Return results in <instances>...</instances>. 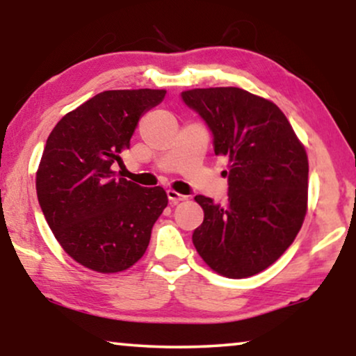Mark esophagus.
I'll use <instances>...</instances> for the list:
<instances>
[{
    "label": "esophagus",
    "instance_id": "obj_1",
    "mask_svg": "<svg viewBox=\"0 0 356 356\" xmlns=\"http://www.w3.org/2000/svg\"><path fill=\"white\" fill-rule=\"evenodd\" d=\"M167 196H168L170 202H172V204H178V202L186 201V199H188V196H184V194H179V193H177V191H175V189H168V191H167Z\"/></svg>",
    "mask_w": 356,
    "mask_h": 356
}]
</instances>
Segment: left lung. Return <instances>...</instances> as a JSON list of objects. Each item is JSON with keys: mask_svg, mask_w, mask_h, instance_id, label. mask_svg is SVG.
<instances>
[{"mask_svg": "<svg viewBox=\"0 0 356 356\" xmlns=\"http://www.w3.org/2000/svg\"><path fill=\"white\" fill-rule=\"evenodd\" d=\"M206 121L213 152L228 157V202L196 196L204 222L193 243L204 262L228 279L259 274L298 235L308 209V155L270 100L238 87L181 92Z\"/></svg>", "mask_w": 356, "mask_h": 356, "instance_id": "left-lung-1", "label": "left lung"}]
</instances>
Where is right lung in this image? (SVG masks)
Here are the masks:
<instances>
[{
	"instance_id": "1",
	"label": "right lung",
	"mask_w": 356,
	"mask_h": 356,
	"mask_svg": "<svg viewBox=\"0 0 356 356\" xmlns=\"http://www.w3.org/2000/svg\"><path fill=\"white\" fill-rule=\"evenodd\" d=\"M167 90H105L63 116L37 170V197L63 250L87 269L115 274L144 256L167 207L163 188H143L111 170L140 116Z\"/></svg>"
}]
</instances>
